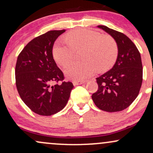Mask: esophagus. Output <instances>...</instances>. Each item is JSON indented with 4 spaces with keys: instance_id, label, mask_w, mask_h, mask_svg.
I'll return each mask as SVG.
<instances>
[{
    "instance_id": "obj_1",
    "label": "esophagus",
    "mask_w": 153,
    "mask_h": 153,
    "mask_svg": "<svg viewBox=\"0 0 153 153\" xmlns=\"http://www.w3.org/2000/svg\"><path fill=\"white\" fill-rule=\"evenodd\" d=\"M73 85H81V84L85 83V81H79V80H74L73 82Z\"/></svg>"
}]
</instances>
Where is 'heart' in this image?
<instances>
[{
	"label": "heart",
	"mask_w": 153,
	"mask_h": 153,
	"mask_svg": "<svg viewBox=\"0 0 153 153\" xmlns=\"http://www.w3.org/2000/svg\"><path fill=\"white\" fill-rule=\"evenodd\" d=\"M67 41L58 40L53 47L54 59L60 65L65 66L75 58V50L82 52L85 60L74 62L66 67L65 73L75 80H84L96 70L106 71L114 63L117 57V46L111 36H102L98 31L88 29L68 33Z\"/></svg>",
	"instance_id": "b5f03b06"
}]
</instances>
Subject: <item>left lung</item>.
Wrapping results in <instances>:
<instances>
[{"instance_id": "obj_1", "label": "left lung", "mask_w": 153, "mask_h": 153, "mask_svg": "<svg viewBox=\"0 0 153 153\" xmlns=\"http://www.w3.org/2000/svg\"><path fill=\"white\" fill-rule=\"evenodd\" d=\"M115 40L118 55L113 68L96 78L99 88L92 95L96 106L108 112L120 111L137 97L143 82L141 56L134 43L123 33L99 25Z\"/></svg>"}]
</instances>
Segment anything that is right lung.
I'll return each mask as SVG.
<instances>
[{
  "mask_svg": "<svg viewBox=\"0 0 153 153\" xmlns=\"http://www.w3.org/2000/svg\"><path fill=\"white\" fill-rule=\"evenodd\" d=\"M65 31H47L29 42L19 54L15 69L16 85L21 99L34 113L51 116L64 108L73 84L62 81L64 75L52 55L55 40Z\"/></svg>",
  "mask_w": 153,
  "mask_h": 153,
  "instance_id": "1",
  "label": "right lung"
}]
</instances>
